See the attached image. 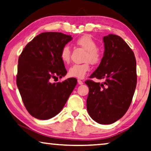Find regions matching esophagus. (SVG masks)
<instances>
[{
    "label": "esophagus",
    "mask_w": 151,
    "mask_h": 151,
    "mask_svg": "<svg viewBox=\"0 0 151 151\" xmlns=\"http://www.w3.org/2000/svg\"><path fill=\"white\" fill-rule=\"evenodd\" d=\"M78 84H79V85H83V82L81 80L78 79Z\"/></svg>",
    "instance_id": "34e87169"
}]
</instances>
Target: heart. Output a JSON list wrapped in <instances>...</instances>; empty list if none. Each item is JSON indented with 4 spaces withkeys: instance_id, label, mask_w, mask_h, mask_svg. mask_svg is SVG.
Here are the masks:
<instances>
[{
    "instance_id": "b5f03b06",
    "label": "heart",
    "mask_w": 151,
    "mask_h": 151,
    "mask_svg": "<svg viewBox=\"0 0 151 151\" xmlns=\"http://www.w3.org/2000/svg\"><path fill=\"white\" fill-rule=\"evenodd\" d=\"M76 44L86 51L85 54L83 64H74L69 69V75L73 77L83 78L90 70V63L92 64H98L102 60V53L97 48L96 40L89 35H85L76 40ZM71 51L68 45H65L60 51V56L63 62L68 63L70 60Z\"/></svg>"
}]
</instances>
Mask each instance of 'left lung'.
Masks as SVG:
<instances>
[{"label": "left lung", "mask_w": 151, "mask_h": 151, "mask_svg": "<svg viewBox=\"0 0 151 151\" xmlns=\"http://www.w3.org/2000/svg\"><path fill=\"white\" fill-rule=\"evenodd\" d=\"M104 55L99 66L89 76L104 78L102 83L85 81L89 87L87 109L100 124H111L127 111L137 83L136 61L133 51L122 38L110 34L103 37Z\"/></svg>", "instance_id": "left-lung-1"}]
</instances>
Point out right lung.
Instances as JSON below:
<instances>
[{
  "mask_svg": "<svg viewBox=\"0 0 151 151\" xmlns=\"http://www.w3.org/2000/svg\"><path fill=\"white\" fill-rule=\"evenodd\" d=\"M73 38L61 32H43L26 45L18 60L17 86L27 111L34 117L47 120L62 111L77 81L51 80L66 75L60 56L62 47Z\"/></svg>",
  "mask_w": 151,
  "mask_h": 151,
  "instance_id": "1",
  "label": "right lung"
}]
</instances>
